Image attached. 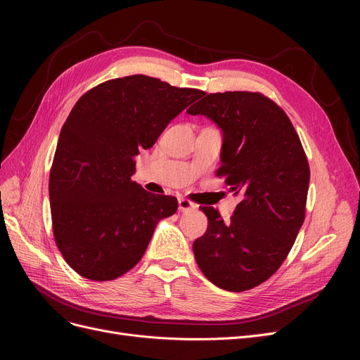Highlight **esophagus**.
I'll return each instance as SVG.
<instances>
[{"label": "esophagus", "instance_id": "esophagus-1", "mask_svg": "<svg viewBox=\"0 0 360 360\" xmlns=\"http://www.w3.org/2000/svg\"><path fill=\"white\" fill-rule=\"evenodd\" d=\"M179 209L180 212H191L193 209H197V205L188 198H179Z\"/></svg>", "mask_w": 360, "mask_h": 360}]
</instances>
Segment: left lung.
<instances>
[{
	"instance_id": "8db88e82",
	"label": "left lung",
	"mask_w": 360,
	"mask_h": 360,
	"mask_svg": "<svg viewBox=\"0 0 360 360\" xmlns=\"http://www.w3.org/2000/svg\"><path fill=\"white\" fill-rule=\"evenodd\" d=\"M188 112L205 115L222 130L216 174L242 195L228 222L213 207H200L209 225L193 242L195 259L219 288L250 290L284 263L304 221L307 155L284 110L261 93H212Z\"/></svg>"
}]
</instances>
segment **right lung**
Instances as JSON below:
<instances>
[{
  "label": "right lung",
  "mask_w": 360,
  "mask_h": 360,
  "mask_svg": "<svg viewBox=\"0 0 360 360\" xmlns=\"http://www.w3.org/2000/svg\"><path fill=\"white\" fill-rule=\"evenodd\" d=\"M205 93L132 75L102 82L75 103L49 174L53 238L66 263L91 281L138 264L177 198L132 181L135 156L153 147L184 108Z\"/></svg>",
  "instance_id": "right-lung-1"
}]
</instances>
